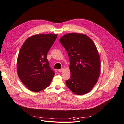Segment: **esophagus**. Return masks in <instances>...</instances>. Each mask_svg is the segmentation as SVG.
I'll return each instance as SVG.
<instances>
[{
	"instance_id": "1",
	"label": "esophagus",
	"mask_w": 124,
	"mask_h": 124,
	"mask_svg": "<svg viewBox=\"0 0 124 124\" xmlns=\"http://www.w3.org/2000/svg\"><path fill=\"white\" fill-rule=\"evenodd\" d=\"M64 70V69L63 68H62V69H61L59 70L58 71H59V72H62V71Z\"/></svg>"
}]
</instances>
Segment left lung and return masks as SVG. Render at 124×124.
<instances>
[{"instance_id": "obj_1", "label": "left lung", "mask_w": 124, "mask_h": 124, "mask_svg": "<svg viewBox=\"0 0 124 124\" xmlns=\"http://www.w3.org/2000/svg\"><path fill=\"white\" fill-rule=\"evenodd\" d=\"M69 55L71 76L66 86L77 95L86 94L97 83L101 71V60L96 47L85 34L72 33L59 40Z\"/></svg>"}]
</instances>
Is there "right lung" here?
<instances>
[{
  "mask_svg": "<svg viewBox=\"0 0 124 124\" xmlns=\"http://www.w3.org/2000/svg\"><path fill=\"white\" fill-rule=\"evenodd\" d=\"M56 34H39L28 38L20 49L17 61L18 77L28 89L37 92L49 86L55 74L49 66L47 53Z\"/></svg>",
  "mask_w": 124,
  "mask_h": 124,
  "instance_id": "add662e5",
  "label": "right lung"
}]
</instances>
